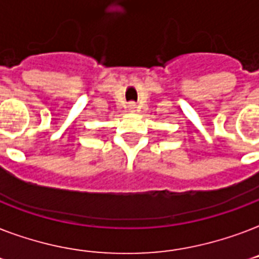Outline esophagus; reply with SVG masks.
Here are the masks:
<instances>
[{
  "instance_id": "obj_1",
  "label": "esophagus",
  "mask_w": 259,
  "mask_h": 259,
  "mask_svg": "<svg viewBox=\"0 0 259 259\" xmlns=\"http://www.w3.org/2000/svg\"><path fill=\"white\" fill-rule=\"evenodd\" d=\"M127 107H129V110L134 111V110L137 109V103H136V102H129V105H127Z\"/></svg>"
}]
</instances>
